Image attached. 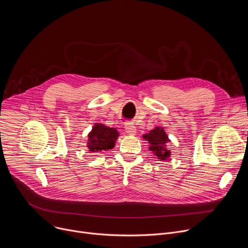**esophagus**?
<instances>
[{
    "label": "esophagus",
    "mask_w": 248,
    "mask_h": 248,
    "mask_svg": "<svg viewBox=\"0 0 248 248\" xmlns=\"http://www.w3.org/2000/svg\"><path fill=\"white\" fill-rule=\"evenodd\" d=\"M124 128H125L126 133H128L130 135H134L136 133V127H135V125H133L131 124H126Z\"/></svg>",
    "instance_id": "esophagus-1"
}]
</instances>
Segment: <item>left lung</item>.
Listing matches in <instances>:
<instances>
[{
  "mask_svg": "<svg viewBox=\"0 0 248 248\" xmlns=\"http://www.w3.org/2000/svg\"><path fill=\"white\" fill-rule=\"evenodd\" d=\"M143 139L147 140L150 144L149 150L153 152L160 161H165L170 157V150L168 148L170 142L169 136L167 135L164 127L156 126L146 134H143Z\"/></svg>",
  "mask_w": 248,
  "mask_h": 248,
  "instance_id": "8db88e82",
  "label": "left lung"
}]
</instances>
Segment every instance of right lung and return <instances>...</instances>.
I'll return each mask as SVG.
<instances>
[{
	"label": "right lung",
	"mask_w": 248,
	"mask_h": 248,
	"mask_svg": "<svg viewBox=\"0 0 248 248\" xmlns=\"http://www.w3.org/2000/svg\"><path fill=\"white\" fill-rule=\"evenodd\" d=\"M120 132L103 124L96 123L88 133L87 147L90 152L108 151L115 147Z\"/></svg>",
	"instance_id": "right-lung-1"
}]
</instances>
